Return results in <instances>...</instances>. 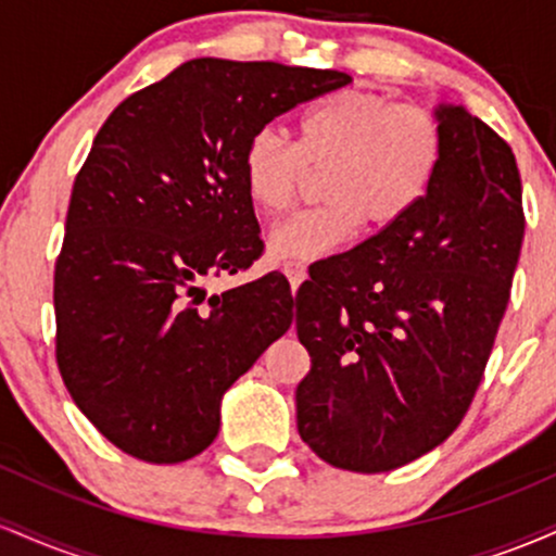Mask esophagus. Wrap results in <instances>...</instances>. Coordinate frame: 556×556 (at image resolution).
<instances>
[{"label":"esophagus","instance_id":"obj_1","mask_svg":"<svg viewBox=\"0 0 556 556\" xmlns=\"http://www.w3.org/2000/svg\"><path fill=\"white\" fill-rule=\"evenodd\" d=\"M285 274H287V279H290L292 292H298L300 282L305 279V264H300V261H292V264L285 266Z\"/></svg>","mask_w":556,"mask_h":556}]
</instances>
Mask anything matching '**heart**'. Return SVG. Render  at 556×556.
<instances>
[{"mask_svg":"<svg viewBox=\"0 0 556 556\" xmlns=\"http://www.w3.org/2000/svg\"><path fill=\"white\" fill-rule=\"evenodd\" d=\"M442 119L429 106L344 88L314 101L295 123V140L261 130L245 143L240 180L251 206L279 216L295 203L308 172L327 169L324 206L271 229L269 256L282 264L337 251L363 222L394 227L424 201L444 162Z\"/></svg>","mask_w":556,"mask_h":556,"instance_id":"obj_1","label":"heart"}]
</instances>
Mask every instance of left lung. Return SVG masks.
<instances>
[{"mask_svg": "<svg viewBox=\"0 0 556 556\" xmlns=\"http://www.w3.org/2000/svg\"><path fill=\"white\" fill-rule=\"evenodd\" d=\"M446 149L424 201L394 227L314 266L298 295L311 371L300 439L324 463L387 473L460 426L494 348L526 214L507 140L439 106Z\"/></svg>", "mask_w": 556, "mask_h": 556, "instance_id": "left-lung-1", "label": "left lung"}]
</instances>
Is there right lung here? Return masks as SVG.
<instances>
[{"instance_id":"1","label":"right lung","mask_w":556,"mask_h":556,"mask_svg":"<svg viewBox=\"0 0 556 556\" xmlns=\"http://www.w3.org/2000/svg\"><path fill=\"white\" fill-rule=\"evenodd\" d=\"M340 70L201 56L130 93L75 177L54 264L56 366L117 450L169 465L219 431V402L292 324L279 271L222 295L203 279L264 253L242 149Z\"/></svg>"}]
</instances>
